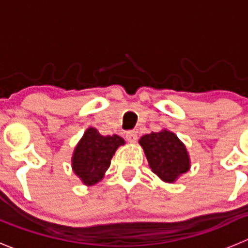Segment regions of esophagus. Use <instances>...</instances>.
<instances>
[{
	"label": "esophagus",
	"mask_w": 248,
	"mask_h": 248,
	"mask_svg": "<svg viewBox=\"0 0 248 248\" xmlns=\"http://www.w3.org/2000/svg\"><path fill=\"white\" fill-rule=\"evenodd\" d=\"M126 138L128 142L135 143L137 140L138 136H137V131H127L126 132Z\"/></svg>",
	"instance_id": "1"
}]
</instances>
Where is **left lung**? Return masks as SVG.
Instances as JSON below:
<instances>
[{"mask_svg": "<svg viewBox=\"0 0 248 248\" xmlns=\"http://www.w3.org/2000/svg\"><path fill=\"white\" fill-rule=\"evenodd\" d=\"M140 144L144 149L148 163L163 181L173 182L189 169L186 147L172 132L161 131L143 136Z\"/></svg>", "mask_w": 248, "mask_h": 248, "instance_id": "left-lung-1", "label": "left lung"}]
</instances>
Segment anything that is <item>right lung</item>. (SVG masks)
<instances>
[{"instance_id": "right-lung-1", "label": "right lung", "mask_w": 248, "mask_h": 248, "mask_svg": "<svg viewBox=\"0 0 248 248\" xmlns=\"http://www.w3.org/2000/svg\"><path fill=\"white\" fill-rule=\"evenodd\" d=\"M124 140L119 136H101L95 128H88L76 147L72 168L85 185H94L103 179L113 154Z\"/></svg>"}]
</instances>
